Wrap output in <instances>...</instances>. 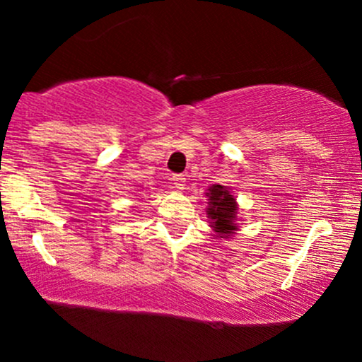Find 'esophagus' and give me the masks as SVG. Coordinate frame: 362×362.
<instances>
[{
	"label": "esophagus",
	"mask_w": 362,
	"mask_h": 362,
	"mask_svg": "<svg viewBox=\"0 0 362 362\" xmlns=\"http://www.w3.org/2000/svg\"><path fill=\"white\" fill-rule=\"evenodd\" d=\"M173 184H175L177 189H184V187H185V175H180V173L173 175Z\"/></svg>",
	"instance_id": "esophagus-1"
}]
</instances>
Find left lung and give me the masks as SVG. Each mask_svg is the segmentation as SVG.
<instances>
[{
  "instance_id": "left-lung-1",
  "label": "left lung",
  "mask_w": 362,
  "mask_h": 362,
  "mask_svg": "<svg viewBox=\"0 0 362 362\" xmlns=\"http://www.w3.org/2000/svg\"><path fill=\"white\" fill-rule=\"evenodd\" d=\"M207 214L213 219L214 230L219 235H228L236 230V226L233 224V218L236 214L235 199L223 185H214L209 189V207H207Z\"/></svg>"
}]
</instances>
